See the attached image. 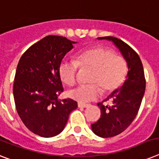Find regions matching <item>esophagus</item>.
<instances>
[{
  "mask_svg": "<svg viewBox=\"0 0 159 159\" xmlns=\"http://www.w3.org/2000/svg\"><path fill=\"white\" fill-rule=\"evenodd\" d=\"M77 106H78V108H86V107L89 106V104H82V103H78V104H77Z\"/></svg>",
  "mask_w": 159,
  "mask_h": 159,
  "instance_id": "34e87169",
  "label": "esophagus"
}]
</instances>
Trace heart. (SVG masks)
<instances>
[{
    "mask_svg": "<svg viewBox=\"0 0 159 159\" xmlns=\"http://www.w3.org/2000/svg\"><path fill=\"white\" fill-rule=\"evenodd\" d=\"M79 66L94 68L90 78V82L93 84L77 85L67 91L68 97L82 104L99 97L101 93L100 87L105 93L116 90L124 82L128 71L126 60L115 55L113 50L95 47L77 54L76 59H62L59 73L63 82L67 85L74 83L78 75Z\"/></svg>",
    "mask_w": 159,
    "mask_h": 159,
    "instance_id": "b5f03b06",
    "label": "heart"
}]
</instances>
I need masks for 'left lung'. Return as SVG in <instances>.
<instances>
[{"label":"left lung","mask_w":159,"mask_h":159,"mask_svg":"<svg viewBox=\"0 0 159 159\" xmlns=\"http://www.w3.org/2000/svg\"><path fill=\"white\" fill-rule=\"evenodd\" d=\"M98 39L113 42L128 67L124 83L105 99L111 100L112 105L98 103L101 112L100 118L91 124V130L96 135L102 138L113 137L124 131L137 115L145 91V79L141 60L133 49L116 37H98Z\"/></svg>","instance_id":"obj_1"}]
</instances>
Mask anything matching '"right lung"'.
<instances>
[{
  "instance_id": "1",
  "label": "right lung",
  "mask_w": 159,
  "mask_h": 159,
  "mask_svg": "<svg viewBox=\"0 0 159 159\" xmlns=\"http://www.w3.org/2000/svg\"><path fill=\"white\" fill-rule=\"evenodd\" d=\"M76 43L66 37L47 36L19 59L13 90L15 107L22 122L36 135L46 138L59 135L71 112L77 109L75 100H58L64 91L59 64Z\"/></svg>"
}]
</instances>
